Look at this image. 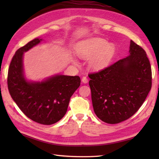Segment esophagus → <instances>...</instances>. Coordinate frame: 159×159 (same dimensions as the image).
I'll return each instance as SVG.
<instances>
[{"label":"esophagus","instance_id":"esophagus-1","mask_svg":"<svg viewBox=\"0 0 159 159\" xmlns=\"http://www.w3.org/2000/svg\"><path fill=\"white\" fill-rule=\"evenodd\" d=\"M82 82H83V83L86 84V83H87V82H88V79H87V77L83 76V77L82 78Z\"/></svg>","mask_w":159,"mask_h":159}]
</instances>
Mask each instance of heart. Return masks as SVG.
<instances>
[{"mask_svg": "<svg viewBox=\"0 0 159 159\" xmlns=\"http://www.w3.org/2000/svg\"><path fill=\"white\" fill-rule=\"evenodd\" d=\"M75 52L78 57L85 60H88L89 68L93 71H100L105 68L112 61L116 46L107 40L93 38L83 40L75 47ZM77 64L75 60H72Z\"/></svg>", "mask_w": 159, "mask_h": 159, "instance_id": "heart-1", "label": "heart"}]
</instances>
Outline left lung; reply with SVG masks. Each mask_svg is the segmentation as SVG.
I'll use <instances>...</instances> for the list:
<instances>
[{
    "mask_svg": "<svg viewBox=\"0 0 159 159\" xmlns=\"http://www.w3.org/2000/svg\"><path fill=\"white\" fill-rule=\"evenodd\" d=\"M89 77L94 112L100 120L111 124L133 116L152 87L149 59L132 40L128 57Z\"/></svg>",
    "mask_w": 159,
    "mask_h": 159,
    "instance_id": "left-lung-1",
    "label": "left lung"
}]
</instances>
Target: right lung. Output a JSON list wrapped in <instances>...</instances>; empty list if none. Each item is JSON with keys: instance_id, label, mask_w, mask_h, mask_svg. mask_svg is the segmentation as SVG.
I'll return each mask as SVG.
<instances>
[{"instance_id": "add662e5", "label": "right lung", "mask_w": 159, "mask_h": 159, "mask_svg": "<svg viewBox=\"0 0 159 159\" xmlns=\"http://www.w3.org/2000/svg\"><path fill=\"white\" fill-rule=\"evenodd\" d=\"M43 42L35 38L16 52L8 71L10 95L20 109L33 121L51 125L65 116L70 98L80 85L79 76L55 74L42 80L27 79L24 69V54Z\"/></svg>"}]
</instances>
